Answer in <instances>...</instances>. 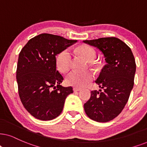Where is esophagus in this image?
Returning <instances> with one entry per match:
<instances>
[{
    "mask_svg": "<svg viewBox=\"0 0 147 147\" xmlns=\"http://www.w3.org/2000/svg\"><path fill=\"white\" fill-rule=\"evenodd\" d=\"M81 88H79V87H74L73 88V91L74 92H79V91L81 90Z\"/></svg>",
    "mask_w": 147,
    "mask_h": 147,
    "instance_id": "1",
    "label": "esophagus"
}]
</instances>
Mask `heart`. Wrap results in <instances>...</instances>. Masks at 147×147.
<instances>
[{"instance_id": "heart-1", "label": "heart", "mask_w": 147, "mask_h": 147, "mask_svg": "<svg viewBox=\"0 0 147 147\" xmlns=\"http://www.w3.org/2000/svg\"><path fill=\"white\" fill-rule=\"evenodd\" d=\"M78 52L87 62H93L96 57L94 49L89 46H83L78 49ZM71 61V54L69 50L65 49L57 55L56 58L57 67L61 72H65L69 69ZM93 75L90 72H77L72 70L68 72L66 77L67 84L72 86L82 87L92 81Z\"/></svg>"}]
</instances>
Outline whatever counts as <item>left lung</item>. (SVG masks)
<instances>
[{
	"mask_svg": "<svg viewBox=\"0 0 147 147\" xmlns=\"http://www.w3.org/2000/svg\"><path fill=\"white\" fill-rule=\"evenodd\" d=\"M83 42L99 49L107 62L96 81L103 92H91L90 100L84 105L85 112L91 119L108 122L120 114L129 99L136 67L134 57L130 48L115 37Z\"/></svg>",
	"mask_w": 147,
	"mask_h": 147,
	"instance_id": "left-lung-1",
	"label": "left lung"
}]
</instances>
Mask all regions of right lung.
<instances>
[{
	"mask_svg": "<svg viewBox=\"0 0 147 147\" xmlns=\"http://www.w3.org/2000/svg\"><path fill=\"white\" fill-rule=\"evenodd\" d=\"M57 35L40 34L22 48L16 71L22 105L38 119L49 121L60 115L72 87L60 85L62 75L56 70L57 54L77 42Z\"/></svg>",
	"mask_w": 147,
	"mask_h": 147,
	"instance_id": "right-lung-1",
	"label": "right lung"
}]
</instances>
